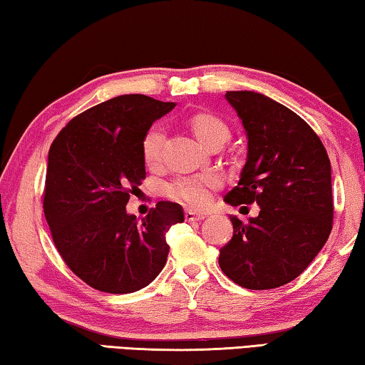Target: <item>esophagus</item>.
<instances>
[{"label":"esophagus","instance_id":"esophagus-1","mask_svg":"<svg viewBox=\"0 0 365 365\" xmlns=\"http://www.w3.org/2000/svg\"><path fill=\"white\" fill-rule=\"evenodd\" d=\"M184 219L187 222H198V221H203L205 215H200V212H194V211H185Z\"/></svg>","mask_w":365,"mask_h":365}]
</instances>
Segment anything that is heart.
<instances>
[{"label":"heart","instance_id":"b5f03b06","mask_svg":"<svg viewBox=\"0 0 365 365\" xmlns=\"http://www.w3.org/2000/svg\"><path fill=\"white\" fill-rule=\"evenodd\" d=\"M184 125L205 148L219 149L230 140L232 130L221 115L210 109H197L184 118ZM165 130L153 125L146 130L141 140L143 162L149 170H159L163 165ZM221 187V180L216 175H198L178 178L165 185V195L170 200L187 206L190 210H203L211 202L212 192Z\"/></svg>","mask_w":365,"mask_h":365}]
</instances>
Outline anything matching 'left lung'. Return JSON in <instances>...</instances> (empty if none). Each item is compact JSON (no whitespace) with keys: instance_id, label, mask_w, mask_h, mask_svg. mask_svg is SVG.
Returning <instances> with one entry per match:
<instances>
[{"instance_id":"8db88e82","label":"left lung","mask_w":365,"mask_h":365,"mask_svg":"<svg viewBox=\"0 0 365 365\" xmlns=\"http://www.w3.org/2000/svg\"><path fill=\"white\" fill-rule=\"evenodd\" d=\"M247 135V160L224 200L260 206L259 216L230 217L232 240L219 267L233 283L252 291L295 279L312 264L332 230L331 160L314 130L262 93L227 92Z\"/></svg>"}]
</instances>
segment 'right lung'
I'll use <instances>...</instances> for the list:
<instances>
[{"mask_svg": "<svg viewBox=\"0 0 365 365\" xmlns=\"http://www.w3.org/2000/svg\"><path fill=\"white\" fill-rule=\"evenodd\" d=\"M173 108L146 95H120L76 115L51 144L46 221L61 259L93 289L140 291L167 264L165 235L184 221L181 206L159 202L138 222L125 205L146 178L143 135Z\"/></svg>", "mask_w": 365, "mask_h": 365, "instance_id": "1", "label": "right lung"}]
</instances>
